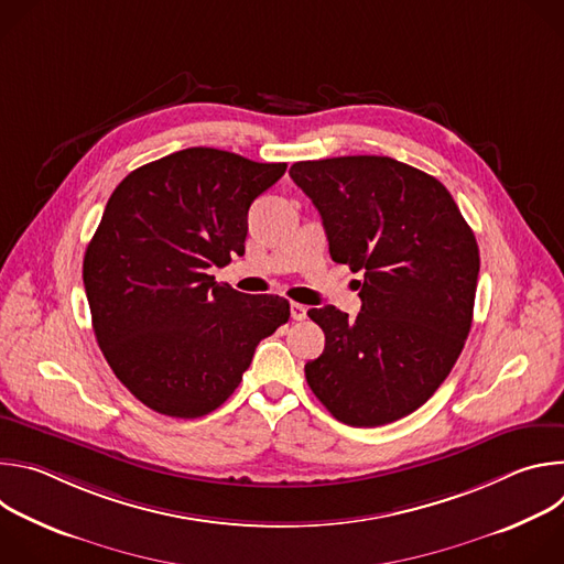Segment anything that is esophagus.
I'll return each mask as SVG.
<instances>
[{"label": "esophagus", "mask_w": 564, "mask_h": 564, "mask_svg": "<svg viewBox=\"0 0 564 564\" xmlns=\"http://www.w3.org/2000/svg\"><path fill=\"white\" fill-rule=\"evenodd\" d=\"M290 314H292L294 321H303V318L307 316V307L301 305V303H292V305H290Z\"/></svg>", "instance_id": "obj_1"}]
</instances>
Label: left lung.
I'll use <instances>...</instances> for the list:
<instances>
[{
    "instance_id": "1",
    "label": "left lung",
    "mask_w": 564,
    "mask_h": 564,
    "mask_svg": "<svg viewBox=\"0 0 564 564\" xmlns=\"http://www.w3.org/2000/svg\"><path fill=\"white\" fill-rule=\"evenodd\" d=\"M292 181L324 220L330 257L364 274L361 312L307 316L326 335L305 364L339 422L372 429L411 415L455 366L470 330L479 250L448 189L388 155L305 160Z\"/></svg>"
}]
</instances>
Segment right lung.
Listing matches in <instances>:
<instances>
[{
	"mask_svg": "<svg viewBox=\"0 0 564 564\" xmlns=\"http://www.w3.org/2000/svg\"><path fill=\"white\" fill-rule=\"evenodd\" d=\"M285 163L192 147L131 172L111 194L83 279L98 346L160 415L196 420L238 388L261 339L290 318L276 294L216 283L246 254L248 212Z\"/></svg>",
	"mask_w": 564,
	"mask_h": 564,
	"instance_id": "add662e5",
	"label": "right lung"
}]
</instances>
